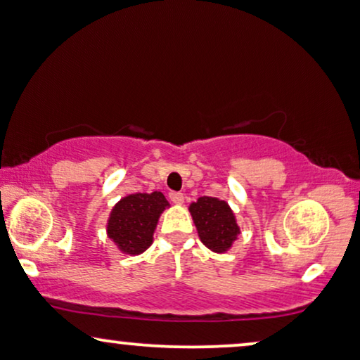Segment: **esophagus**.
<instances>
[{
    "label": "esophagus",
    "mask_w": 360,
    "mask_h": 360,
    "mask_svg": "<svg viewBox=\"0 0 360 360\" xmlns=\"http://www.w3.org/2000/svg\"><path fill=\"white\" fill-rule=\"evenodd\" d=\"M170 200L174 202L175 205H181L184 203V193H180V191H172L170 193Z\"/></svg>",
    "instance_id": "1"
}]
</instances>
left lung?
I'll list each match as a JSON object with an SVG mask.
<instances>
[{
    "instance_id": "1",
    "label": "left lung",
    "mask_w": 360,
    "mask_h": 360,
    "mask_svg": "<svg viewBox=\"0 0 360 360\" xmlns=\"http://www.w3.org/2000/svg\"><path fill=\"white\" fill-rule=\"evenodd\" d=\"M190 213L200 240L214 253H225L240 235L235 213L225 200L200 197L190 205Z\"/></svg>"
}]
</instances>
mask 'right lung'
<instances>
[{
  "label": "right lung",
  "mask_w": 360,
  "mask_h": 360,
  "mask_svg": "<svg viewBox=\"0 0 360 360\" xmlns=\"http://www.w3.org/2000/svg\"><path fill=\"white\" fill-rule=\"evenodd\" d=\"M169 207L162 191L127 195L112 208L107 235L122 253H143L152 245L158 218Z\"/></svg>",
  "instance_id": "obj_1"
}]
</instances>
